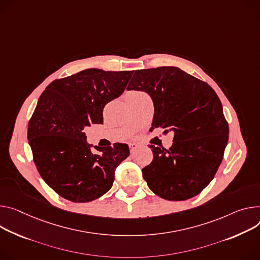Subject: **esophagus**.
Returning <instances> with one entry per match:
<instances>
[{
	"instance_id": "1",
	"label": "esophagus",
	"mask_w": 260,
	"mask_h": 260,
	"mask_svg": "<svg viewBox=\"0 0 260 260\" xmlns=\"http://www.w3.org/2000/svg\"><path fill=\"white\" fill-rule=\"evenodd\" d=\"M128 146H129L131 153H134V152L138 149V147H139V145H138V144H136V143H129V144H128Z\"/></svg>"
}]
</instances>
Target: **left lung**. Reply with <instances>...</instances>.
<instances>
[{
    "mask_svg": "<svg viewBox=\"0 0 260 260\" xmlns=\"http://www.w3.org/2000/svg\"><path fill=\"white\" fill-rule=\"evenodd\" d=\"M127 90L147 92L154 106L153 128L174 133L169 149L150 145L153 159L142 169L150 190L171 201L198 195L215 177L228 142L217 93L173 66L136 70Z\"/></svg>",
    "mask_w": 260,
    "mask_h": 260,
    "instance_id": "8db88e82",
    "label": "left lung"
}]
</instances>
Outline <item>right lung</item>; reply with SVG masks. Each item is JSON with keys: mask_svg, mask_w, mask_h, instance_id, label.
<instances>
[{"mask_svg": "<svg viewBox=\"0 0 260 260\" xmlns=\"http://www.w3.org/2000/svg\"><path fill=\"white\" fill-rule=\"evenodd\" d=\"M134 72L91 68L52 82L42 92L28 125L36 168L53 190L73 202H89L113 185L118 165L129 155L127 144L87 143L84 127L104 122L103 111L120 96Z\"/></svg>", "mask_w": 260, "mask_h": 260, "instance_id": "obj_1", "label": "right lung"}]
</instances>
